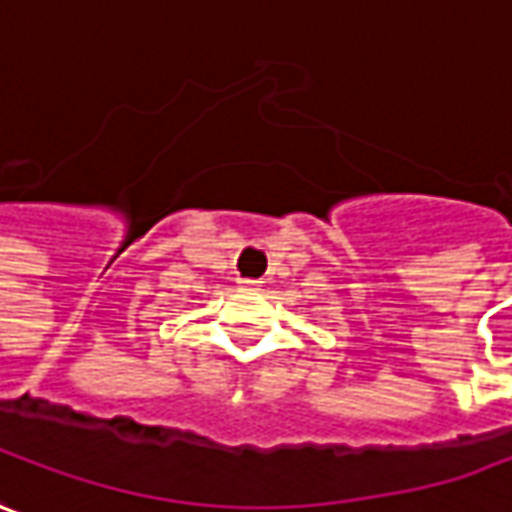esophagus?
Instances as JSON below:
<instances>
[{
    "label": "esophagus",
    "mask_w": 512,
    "mask_h": 512,
    "mask_svg": "<svg viewBox=\"0 0 512 512\" xmlns=\"http://www.w3.org/2000/svg\"><path fill=\"white\" fill-rule=\"evenodd\" d=\"M239 284H242V287H248V290H259V287H262V281H253V279H242Z\"/></svg>",
    "instance_id": "34e87169"
}]
</instances>
